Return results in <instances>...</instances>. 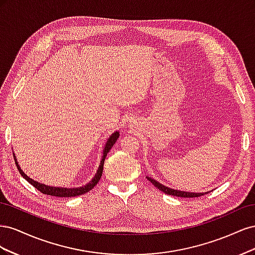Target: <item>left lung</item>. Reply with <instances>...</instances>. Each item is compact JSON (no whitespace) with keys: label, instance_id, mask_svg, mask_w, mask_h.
Instances as JSON below:
<instances>
[{"label":"left lung","instance_id":"8db88e82","mask_svg":"<svg viewBox=\"0 0 255 255\" xmlns=\"http://www.w3.org/2000/svg\"><path fill=\"white\" fill-rule=\"evenodd\" d=\"M146 179H148L156 188H158L160 191L165 192V194H167V195L181 197V198H196V197H201V196L207 194V192H189V191H181L177 189H172L170 187L165 186V185L155 181L154 179H152L151 176L146 175Z\"/></svg>","mask_w":255,"mask_h":255}]
</instances>
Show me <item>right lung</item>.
Wrapping results in <instances>:
<instances>
[{"mask_svg":"<svg viewBox=\"0 0 255 255\" xmlns=\"http://www.w3.org/2000/svg\"><path fill=\"white\" fill-rule=\"evenodd\" d=\"M120 134L118 130H116V132H114L109 138H107V141L104 145L103 148V155L101 157V163H100L99 165V168L98 170L95 174V176L92 177L91 181L87 184H85L84 186H81V187H73V188H67V187H55V186H49V185H45V184H42V183H39L37 181H34L33 179H30V177L28 175H26L24 172H23V170L21 169V167L19 166V163L17 161V157L16 155H14L13 153V158H14V163H16L17 167H18V170L20 172V174L24 177V179L29 183L32 184L33 186L35 188H37L39 191H41L42 194L44 195H49V196H54V197H76V196H81V195H84L86 194V192L90 191L92 188H94L96 185L98 184V182L100 181V179H101L102 176V173H103V166H104V160H105V157L107 155V153H109L112 149V146L116 143V141H117V139L119 138Z\"/></svg>","mask_w":255,"mask_h":255,"instance_id":"right-lung-1","label":"right lung"}]
</instances>
